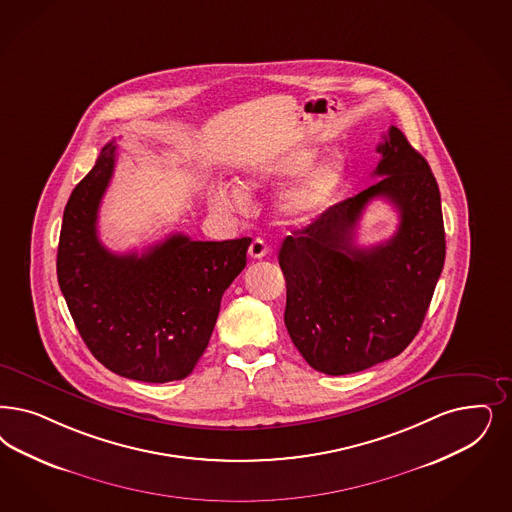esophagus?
I'll list each match as a JSON object with an SVG mask.
<instances>
[{"instance_id": "esophagus-1", "label": "esophagus", "mask_w": 512, "mask_h": 512, "mask_svg": "<svg viewBox=\"0 0 512 512\" xmlns=\"http://www.w3.org/2000/svg\"><path fill=\"white\" fill-rule=\"evenodd\" d=\"M266 244L261 240V238H255L253 242H251V246H249V257L251 259H263L266 255Z\"/></svg>"}]
</instances>
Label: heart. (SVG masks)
I'll return each instance as SVG.
<instances>
[{
    "label": "heart",
    "instance_id": "heart-1",
    "mask_svg": "<svg viewBox=\"0 0 512 512\" xmlns=\"http://www.w3.org/2000/svg\"><path fill=\"white\" fill-rule=\"evenodd\" d=\"M318 157L319 151L314 147H299L287 151L276 159L265 160L253 166L240 179V185L245 191L255 193L272 185L299 179L314 168ZM346 172V160L340 155L321 162L299 185L280 196V200L276 202L278 217L289 225H300L318 217L319 213L325 212L333 204L336 194L346 181ZM212 200L215 206L229 210H246L249 202L246 193L238 187H217L213 189Z\"/></svg>",
    "mask_w": 512,
    "mask_h": 512
}]
</instances>
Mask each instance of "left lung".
Returning <instances> with one entry per match:
<instances>
[{"label": "left lung", "instance_id": "8db88e82", "mask_svg": "<svg viewBox=\"0 0 512 512\" xmlns=\"http://www.w3.org/2000/svg\"><path fill=\"white\" fill-rule=\"evenodd\" d=\"M376 151L380 179L295 230L278 255L287 333L310 367L331 376L403 352L422 327L444 266L441 193L427 160L395 126ZM374 197L396 206L400 227L384 245L357 248L354 229Z\"/></svg>", "mask_w": 512, "mask_h": 512}]
</instances>
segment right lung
<instances>
[{
  "label": "right lung",
  "mask_w": 512,
  "mask_h": 512,
  "mask_svg": "<svg viewBox=\"0 0 512 512\" xmlns=\"http://www.w3.org/2000/svg\"><path fill=\"white\" fill-rule=\"evenodd\" d=\"M115 157L111 141L66 204L58 283L79 335L106 369L151 384L183 380L208 348L251 238L196 242L172 234L141 255L111 253L96 223Z\"/></svg>",
  "instance_id": "1"
}]
</instances>
